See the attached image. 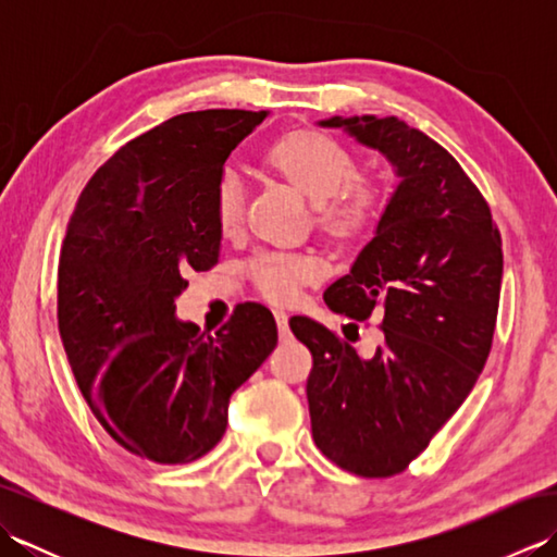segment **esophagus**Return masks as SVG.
Wrapping results in <instances>:
<instances>
[{
	"label": "esophagus",
	"mask_w": 557,
	"mask_h": 557,
	"mask_svg": "<svg viewBox=\"0 0 557 557\" xmlns=\"http://www.w3.org/2000/svg\"><path fill=\"white\" fill-rule=\"evenodd\" d=\"M287 313L282 311V309H277L275 311V321H277V330H280V337L282 339H289V325H287Z\"/></svg>",
	"instance_id": "1"
}]
</instances>
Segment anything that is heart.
Segmentation results:
<instances>
[{
    "label": "heart",
    "mask_w": 557,
    "mask_h": 557,
    "mask_svg": "<svg viewBox=\"0 0 557 557\" xmlns=\"http://www.w3.org/2000/svg\"><path fill=\"white\" fill-rule=\"evenodd\" d=\"M263 170L313 203V227L327 244L351 248L369 242L385 220L393 188L381 176L359 174L354 152L313 126L282 134L260 156ZM212 220L224 239L244 230V186L232 174L220 176L212 194ZM260 297L287 304L321 277V263L306 253H260L246 265Z\"/></svg>",
    "instance_id": "obj_1"
}]
</instances>
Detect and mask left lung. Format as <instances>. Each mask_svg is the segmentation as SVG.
Wrapping results in <instances>:
<instances>
[{"mask_svg": "<svg viewBox=\"0 0 557 557\" xmlns=\"http://www.w3.org/2000/svg\"><path fill=\"white\" fill-rule=\"evenodd\" d=\"M321 124L381 150L401 176L371 244L323 294L335 313L377 318L383 347L363 361L333 330L289 318L313 357L306 397L318 449L351 474L385 479L429 447L486 366L503 239L476 184L419 128L395 116Z\"/></svg>", "mask_w": 557, "mask_h": 557, "instance_id": "1", "label": "left lung"}]
</instances>
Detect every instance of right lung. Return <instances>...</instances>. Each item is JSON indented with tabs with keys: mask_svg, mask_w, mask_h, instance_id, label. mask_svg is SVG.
<instances>
[{
	"mask_svg": "<svg viewBox=\"0 0 557 557\" xmlns=\"http://www.w3.org/2000/svg\"><path fill=\"white\" fill-rule=\"evenodd\" d=\"M268 112L176 114L128 140L83 188L59 253L57 321L83 397L116 443L156 465L210 453L227 407L277 345L263 304L215 335L174 318L188 272L220 260L212 194Z\"/></svg>",
	"mask_w": 557,
	"mask_h": 557,
	"instance_id": "obj_1",
	"label": "right lung"
}]
</instances>
